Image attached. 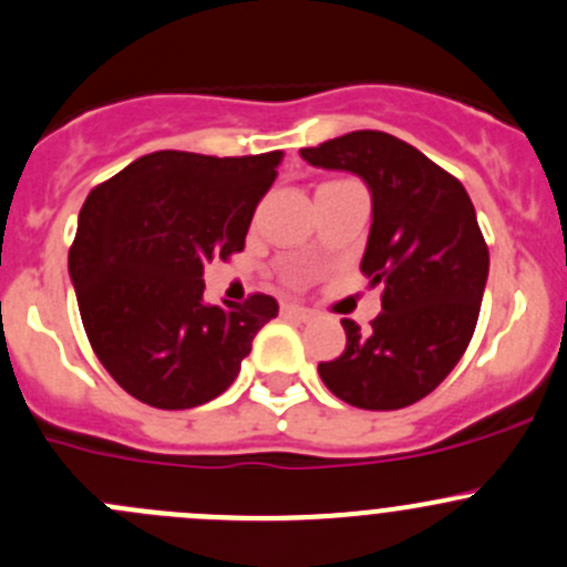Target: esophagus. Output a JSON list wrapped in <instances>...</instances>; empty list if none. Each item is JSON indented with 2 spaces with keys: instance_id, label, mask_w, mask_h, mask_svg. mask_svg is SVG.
Instances as JSON below:
<instances>
[{
  "instance_id": "34e87169",
  "label": "esophagus",
  "mask_w": 567,
  "mask_h": 567,
  "mask_svg": "<svg viewBox=\"0 0 567 567\" xmlns=\"http://www.w3.org/2000/svg\"><path fill=\"white\" fill-rule=\"evenodd\" d=\"M285 312L293 318H299V321H310L312 318V310L310 307H301V305H285Z\"/></svg>"
}]
</instances>
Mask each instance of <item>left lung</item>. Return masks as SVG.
<instances>
[{
    "mask_svg": "<svg viewBox=\"0 0 567 567\" xmlns=\"http://www.w3.org/2000/svg\"><path fill=\"white\" fill-rule=\"evenodd\" d=\"M310 166L357 174L371 194L362 274L382 285L371 329L346 318V349L318 362L323 384L360 410H401L430 395L474 338L491 255L463 183L415 146L357 130L312 150Z\"/></svg>",
    "mask_w": 567,
    "mask_h": 567,
    "instance_id": "left-lung-1",
    "label": "left lung"
}]
</instances>
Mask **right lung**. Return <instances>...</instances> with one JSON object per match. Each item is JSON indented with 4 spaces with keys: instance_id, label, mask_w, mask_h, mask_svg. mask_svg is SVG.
<instances>
[{
    "instance_id": "add662e5",
    "label": "right lung",
    "mask_w": 567,
    "mask_h": 567,
    "mask_svg": "<svg viewBox=\"0 0 567 567\" xmlns=\"http://www.w3.org/2000/svg\"><path fill=\"white\" fill-rule=\"evenodd\" d=\"M282 152H152L87 194L69 251L82 327L99 362L157 410H190L235 382L271 296L207 305L205 262L244 251Z\"/></svg>"
}]
</instances>
